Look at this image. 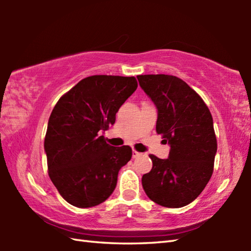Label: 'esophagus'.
Segmentation results:
<instances>
[{
    "mask_svg": "<svg viewBox=\"0 0 251 251\" xmlns=\"http://www.w3.org/2000/svg\"><path fill=\"white\" fill-rule=\"evenodd\" d=\"M142 154L141 152H138L137 151H133V158H136V157H138V156H141Z\"/></svg>",
    "mask_w": 251,
    "mask_h": 251,
    "instance_id": "1",
    "label": "esophagus"
}]
</instances>
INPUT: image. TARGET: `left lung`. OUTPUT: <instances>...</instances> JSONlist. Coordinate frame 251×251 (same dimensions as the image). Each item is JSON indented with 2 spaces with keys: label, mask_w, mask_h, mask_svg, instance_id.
Returning <instances> with one entry per match:
<instances>
[{
  "label": "left lung",
  "mask_w": 251,
  "mask_h": 251,
  "mask_svg": "<svg viewBox=\"0 0 251 251\" xmlns=\"http://www.w3.org/2000/svg\"><path fill=\"white\" fill-rule=\"evenodd\" d=\"M139 85L157 108L156 131L169 144L167 159L150 155L152 168L142 178L151 201L180 208L196 199L214 172L217 139L205 101L173 75H138Z\"/></svg>",
  "instance_id": "obj_1"
}]
</instances>
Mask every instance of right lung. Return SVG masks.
Instances as JSON below:
<instances>
[{
    "instance_id": "1",
    "label": "right lung",
    "mask_w": 251,
    "mask_h": 251,
    "mask_svg": "<svg viewBox=\"0 0 251 251\" xmlns=\"http://www.w3.org/2000/svg\"><path fill=\"white\" fill-rule=\"evenodd\" d=\"M137 86L134 76H88L53 108L44 139L49 176L71 205L97 206L115 189L131 148L110 146L100 133L114 125L118 109Z\"/></svg>"
}]
</instances>
